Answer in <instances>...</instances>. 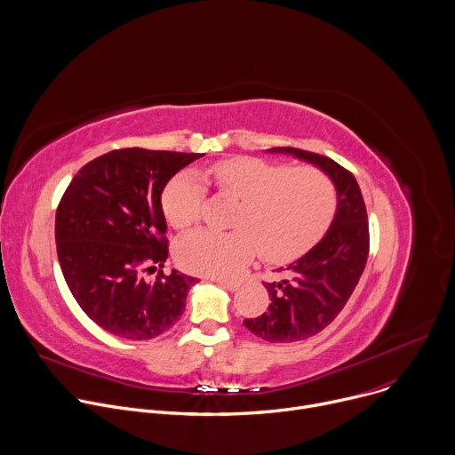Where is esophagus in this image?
<instances>
[{"label": "esophagus", "instance_id": "1", "mask_svg": "<svg viewBox=\"0 0 455 455\" xmlns=\"http://www.w3.org/2000/svg\"><path fill=\"white\" fill-rule=\"evenodd\" d=\"M221 288H225V290H228V291H235L237 288H239V281H227V279H214Z\"/></svg>", "mask_w": 455, "mask_h": 455}]
</instances>
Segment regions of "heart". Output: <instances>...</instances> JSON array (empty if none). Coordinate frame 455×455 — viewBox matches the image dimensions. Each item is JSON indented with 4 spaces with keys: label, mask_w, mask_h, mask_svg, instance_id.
I'll use <instances>...</instances> for the list:
<instances>
[{
    "label": "heart",
    "mask_w": 455,
    "mask_h": 455,
    "mask_svg": "<svg viewBox=\"0 0 455 455\" xmlns=\"http://www.w3.org/2000/svg\"><path fill=\"white\" fill-rule=\"evenodd\" d=\"M204 180L241 200V207L234 230L200 228L178 241V263L202 275L232 277L257 250L265 261H291L323 235L337 207L335 185L322 171L237 156L216 162L204 178L183 171L169 181L162 207L174 228H187L200 220L207 196Z\"/></svg>",
    "instance_id": "heart-1"
}]
</instances>
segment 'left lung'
<instances>
[{
    "label": "left lung",
    "instance_id": "1",
    "mask_svg": "<svg viewBox=\"0 0 455 455\" xmlns=\"http://www.w3.org/2000/svg\"><path fill=\"white\" fill-rule=\"evenodd\" d=\"M270 151L316 165L337 188V212L326 235L288 265L281 281L265 283L272 300L268 311L243 320L246 330L259 339L297 342L330 326L349 300L367 263L369 223L360 187L347 169L328 156L295 148Z\"/></svg>",
    "mask_w": 455,
    "mask_h": 455
}]
</instances>
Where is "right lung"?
<instances>
[{"label": "right lung", "mask_w": 455, "mask_h": 455, "mask_svg": "<svg viewBox=\"0 0 455 455\" xmlns=\"http://www.w3.org/2000/svg\"><path fill=\"white\" fill-rule=\"evenodd\" d=\"M200 153L115 149L88 162L55 214L59 265L83 311L104 331L149 340L180 320L196 277L164 268L169 255L162 192Z\"/></svg>", "instance_id": "add662e5"}]
</instances>
